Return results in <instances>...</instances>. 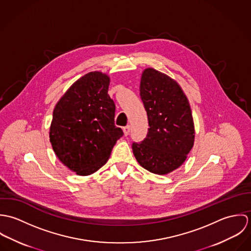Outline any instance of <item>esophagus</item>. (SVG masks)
<instances>
[{
	"label": "esophagus",
	"instance_id": "esophagus-1",
	"mask_svg": "<svg viewBox=\"0 0 251 251\" xmlns=\"http://www.w3.org/2000/svg\"><path fill=\"white\" fill-rule=\"evenodd\" d=\"M123 129H124V133H125V135H126V136L129 134V132H130V126H125Z\"/></svg>",
	"mask_w": 251,
	"mask_h": 251
}]
</instances>
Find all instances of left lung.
Returning <instances> with one entry per match:
<instances>
[{"mask_svg": "<svg viewBox=\"0 0 251 251\" xmlns=\"http://www.w3.org/2000/svg\"><path fill=\"white\" fill-rule=\"evenodd\" d=\"M140 97L147 111L149 131L132 143L138 163L146 170L165 175L179 167L194 143V124L187 98L179 84L154 69H146Z\"/></svg>", "mask_w": 251, "mask_h": 251, "instance_id": "left-lung-1", "label": "left lung"}]
</instances>
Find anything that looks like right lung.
I'll use <instances>...</instances> for the list:
<instances>
[{
  "label": "right lung",
  "instance_id": "add662e5",
  "mask_svg": "<svg viewBox=\"0 0 251 251\" xmlns=\"http://www.w3.org/2000/svg\"><path fill=\"white\" fill-rule=\"evenodd\" d=\"M110 78L87 73L67 91L53 111L50 142L60 159L77 175L102 167L124 132L115 126V103L108 95Z\"/></svg>",
  "mask_w": 251,
  "mask_h": 251
}]
</instances>
